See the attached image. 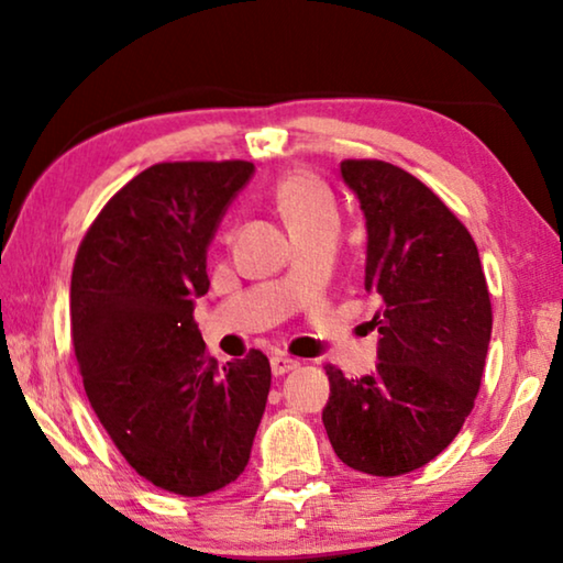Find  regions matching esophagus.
<instances>
[{"instance_id":"esophagus-1","label":"esophagus","mask_w":563,"mask_h":563,"mask_svg":"<svg viewBox=\"0 0 563 563\" xmlns=\"http://www.w3.org/2000/svg\"><path fill=\"white\" fill-rule=\"evenodd\" d=\"M271 367H273V375H285V373H290V369L298 367V360H292L288 355H273Z\"/></svg>"}]
</instances>
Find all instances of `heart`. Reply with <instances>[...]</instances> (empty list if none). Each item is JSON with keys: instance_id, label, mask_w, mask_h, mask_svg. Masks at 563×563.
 Here are the masks:
<instances>
[{"instance_id": "1", "label": "heart", "mask_w": 563, "mask_h": 563, "mask_svg": "<svg viewBox=\"0 0 563 563\" xmlns=\"http://www.w3.org/2000/svg\"><path fill=\"white\" fill-rule=\"evenodd\" d=\"M275 201L288 221L290 233L338 225V208L330 188L308 170H290L288 176H283L275 188Z\"/></svg>"}]
</instances>
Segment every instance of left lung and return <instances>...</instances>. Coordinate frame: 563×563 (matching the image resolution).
Returning a JSON list of instances; mask_svg holds the SVG:
<instances>
[{
    "label": "left lung",
    "instance_id": "8db88e82",
    "mask_svg": "<svg viewBox=\"0 0 563 563\" xmlns=\"http://www.w3.org/2000/svg\"><path fill=\"white\" fill-rule=\"evenodd\" d=\"M367 225L365 290L379 298L377 369L347 379L328 365L330 444L352 470L415 472L444 452L470 417L492 338L479 251L422 180L377 158H347Z\"/></svg>",
    "mask_w": 563,
    "mask_h": 563
}]
</instances>
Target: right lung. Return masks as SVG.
<instances>
[{"label":"right lung","instance_id":"add662e5","mask_svg":"<svg viewBox=\"0 0 563 563\" xmlns=\"http://www.w3.org/2000/svg\"><path fill=\"white\" fill-rule=\"evenodd\" d=\"M247 161H176L101 208L71 271V340L103 430L158 489L203 497L243 474L271 393L261 350L218 367L194 320L206 253Z\"/></svg>","mask_w":563,"mask_h":563}]
</instances>
